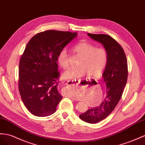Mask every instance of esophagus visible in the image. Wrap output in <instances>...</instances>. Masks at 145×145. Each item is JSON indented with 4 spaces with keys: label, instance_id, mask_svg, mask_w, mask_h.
I'll return each instance as SVG.
<instances>
[{
    "label": "esophagus",
    "instance_id": "obj_1",
    "mask_svg": "<svg viewBox=\"0 0 145 145\" xmlns=\"http://www.w3.org/2000/svg\"><path fill=\"white\" fill-rule=\"evenodd\" d=\"M80 80L69 81L68 82L66 83V85H65L67 88V90L69 89H76L78 86V84H80Z\"/></svg>",
    "mask_w": 145,
    "mask_h": 145
}]
</instances>
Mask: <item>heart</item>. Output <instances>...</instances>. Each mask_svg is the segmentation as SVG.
Masks as SVG:
<instances>
[{"mask_svg": "<svg viewBox=\"0 0 145 145\" xmlns=\"http://www.w3.org/2000/svg\"><path fill=\"white\" fill-rule=\"evenodd\" d=\"M72 50L81 59L76 68H70L62 73L65 80H73L88 75L91 78H99L102 75L108 62V52L103 48H96L94 44L81 42L74 45ZM57 61L62 68L69 66V54L65 48L59 52Z\"/></svg>", "mask_w": 145, "mask_h": 145, "instance_id": "heart-1", "label": "heart"}]
</instances>
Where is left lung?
<instances>
[{
	"mask_svg": "<svg viewBox=\"0 0 145 145\" xmlns=\"http://www.w3.org/2000/svg\"><path fill=\"white\" fill-rule=\"evenodd\" d=\"M91 39L102 43L108 52V59L103 81L106 83V96L99 106L80 115L83 121L90 124L97 123L111 113L120 101L128 76L127 61L124 51L116 40L108 35L88 33Z\"/></svg>",
	"mask_w": 145,
	"mask_h": 145,
	"instance_id": "left-lung-1",
	"label": "left lung"
}]
</instances>
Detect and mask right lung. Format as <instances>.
Segmentation results:
<instances>
[{
    "mask_svg": "<svg viewBox=\"0 0 145 145\" xmlns=\"http://www.w3.org/2000/svg\"><path fill=\"white\" fill-rule=\"evenodd\" d=\"M76 32L49 30L29 40L19 65L18 88L24 105L36 116L53 114L62 98L57 91V56Z\"/></svg>",
    "mask_w": 145,
    "mask_h": 145,
    "instance_id": "right-lung-1",
    "label": "right lung"
}]
</instances>
